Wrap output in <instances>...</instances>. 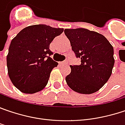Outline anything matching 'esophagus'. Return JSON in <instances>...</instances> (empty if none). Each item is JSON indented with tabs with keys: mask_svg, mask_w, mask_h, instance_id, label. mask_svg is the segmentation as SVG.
<instances>
[{
	"mask_svg": "<svg viewBox=\"0 0 125 125\" xmlns=\"http://www.w3.org/2000/svg\"><path fill=\"white\" fill-rule=\"evenodd\" d=\"M61 65H67L68 64V62H60L59 63Z\"/></svg>",
	"mask_w": 125,
	"mask_h": 125,
	"instance_id": "esophagus-1",
	"label": "esophagus"
}]
</instances>
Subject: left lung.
Listing matches in <instances>:
<instances>
[{"mask_svg":"<svg viewBox=\"0 0 125 125\" xmlns=\"http://www.w3.org/2000/svg\"><path fill=\"white\" fill-rule=\"evenodd\" d=\"M71 49L81 64L71 66L66 83L81 94L95 93L106 83L113 69V47L101 34L84 28L65 29Z\"/></svg>","mask_w":125,"mask_h":125,"instance_id":"1","label":"left lung"}]
</instances>
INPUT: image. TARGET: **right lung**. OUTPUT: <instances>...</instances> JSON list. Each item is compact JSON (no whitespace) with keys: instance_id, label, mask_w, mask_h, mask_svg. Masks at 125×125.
Here are the masks:
<instances>
[{"instance_id":"add662e5","label":"right lung","mask_w":125,"mask_h":125,"mask_svg":"<svg viewBox=\"0 0 125 125\" xmlns=\"http://www.w3.org/2000/svg\"><path fill=\"white\" fill-rule=\"evenodd\" d=\"M63 28L46 25L28 26L11 41L7 55L8 76L20 91L33 94L47 85L52 70L58 63L49 56V44Z\"/></svg>"}]
</instances>
